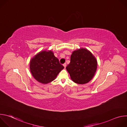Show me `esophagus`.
Returning a JSON list of instances; mask_svg holds the SVG:
<instances>
[{
	"mask_svg": "<svg viewBox=\"0 0 127 127\" xmlns=\"http://www.w3.org/2000/svg\"><path fill=\"white\" fill-rule=\"evenodd\" d=\"M63 66H64V67L65 68V67H66V63H64V64H63Z\"/></svg>",
	"mask_w": 127,
	"mask_h": 127,
	"instance_id": "esophagus-1",
	"label": "esophagus"
}]
</instances>
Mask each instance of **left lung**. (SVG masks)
I'll use <instances>...</instances> for the list:
<instances>
[{
	"instance_id": "8db88e82",
	"label": "left lung",
	"mask_w": 127,
	"mask_h": 127,
	"mask_svg": "<svg viewBox=\"0 0 127 127\" xmlns=\"http://www.w3.org/2000/svg\"><path fill=\"white\" fill-rule=\"evenodd\" d=\"M95 57L88 50L81 48L73 52L70 62L66 67L71 79L79 84L87 83L92 79L97 69Z\"/></svg>"
}]
</instances>
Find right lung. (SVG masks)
Returning <instances> with one entry per match:
<instances>
[{
	"mask_svg": "<svg viewBox=\"0 0 127 127\" xmlns=\"http://www.w3.org/2000/svg\"><path fill=\"white\" fill-rule=\"evenodd\" d=\"M30 67L34 79L43 84L55 79L64 68L51 51H43L37 54L31 60Z\"/></svg>",
	"mask_w": 127,
	"mask_h": 127,
	"instance_id": "right-lung-1",
	"label": "right lung"
}]
</instances>
